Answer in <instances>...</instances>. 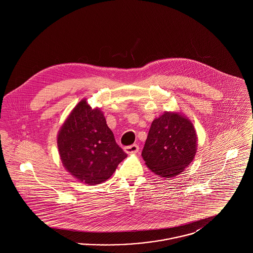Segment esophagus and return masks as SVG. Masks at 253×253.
<instances>
[{"mask_svg":"<svg viewBox=\"0 0 253 253\" xmlns=\"http://www.w3.org/2000/svg\"><path fill=\"white\" fill-rule=\"evenodd\" d=\"M124 151H125L127 154H129V155H131V154H136V153L139 151V147H138V145L137 144L130 145V146L125 147V148H124Z\"/></svg>","mask_w":253,"mask_h":253,"instance_id":"esophagus-1","label":"esophagus"}]
</instances>
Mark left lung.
<instances>
[{"label": "left lung", "mask_w": 253, "mask_h": 253, "mask_svg": "<svg viewBox=\"0 0 253 253\" xmlns=\"http://www.w3.org/2000/svg\"><path fill=\"white\" fill-rule=\"evenodd\" d=\"M196 139L191 121L178 114L165 113L153 121L142 157L155 173L164 178L174 177L193 161Z\"/></svg>", "instance_id": "8db88e82"}]
</instances>
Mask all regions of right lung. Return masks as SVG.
Segmentation results:
<instances>
[{
	"label": "right lung",
	"mask_w": 253,
	"mask_h": 253,
	"mask_svg": "<svg viewBox=\"0 0 253 253\" xmlns=\"http://www.w3.org/2000/svg\"><path fill=\"white\" fill-rule=\"evenodd\" d=\"M60 159L77 179L89 185L107 180L127 154L116 142L99 109L84 99L73 109L58 135Z\"/></svg>",
	"instance_id": "add662e5"
}]
</instances>
